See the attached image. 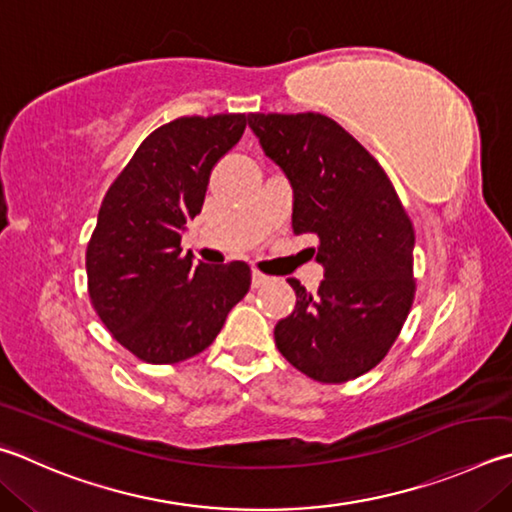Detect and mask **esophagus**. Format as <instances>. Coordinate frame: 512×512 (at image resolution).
Returning a JSON list of instances; mask_svg holds the SVG:
<instances>
[{
    "label": "esophagus",
    "mask_w": 512,
    "mask_h": 512,
    "mask_svg": "<svg viewBox=\"0 0 512 512\" xmlns=\"http://www.w3.org/2000/svg\"><path fill=\"white\" fill-rule=\"evenodd\" d=\"M268 282V277L264 275V273H259V271H253V288H259V286H264Z\"/></svg>",
    "instance_id": "obj_1"
}]
</instances>
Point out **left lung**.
Masks as SVG:
<instances>
[{
    "mask_svg": "<svg viewBox=\"0 0 512 512\" xmlns=\"http://www.w3.org/2000/svg\"><path fill=\"white\" fill-rule=\"evenodd\" d=\"M264 154L293 188V232L320 239L318 293L291 277L277 322L282 356L320 383H347L392 349L412 309L414 228L383 167L329 116L250 114Z\"/></svg>",
    "mask_w": 512,
    "mask_h": 512,
    "instance_id": "obj_1",
    "label": "left lung"
}]
</instances>
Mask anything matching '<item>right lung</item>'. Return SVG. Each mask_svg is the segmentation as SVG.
I'll use <instances>...</instances> for the list:
<instances>
[{"label":"right lung","mask_w":512,"mask_h":512,"mask_svg":"<svg viewBox=\"0 0 512 512\" xmlns=\"http://www.w3.org/2000/svg\"><path fill=\"white\" fill-rule=\"evenodd\" d=\"M246 114L183 116L138 145L111 183L87 246L102 324L143 362L172 365L212 345L250 288V266L192 264L181 230L201 212L212 167L239 143Z\"/></svg>","instance_id":"1"}]
</instances>
